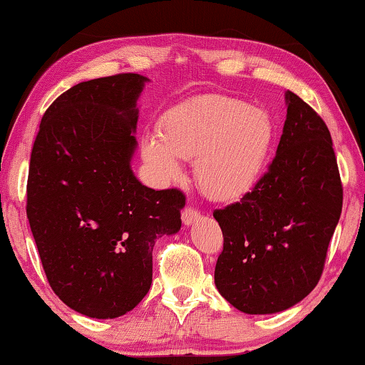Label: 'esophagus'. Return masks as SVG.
<instances>
[{
  "instance_id": "obj_1",
  "label": "esophagus",
  "mask_w": 365,
  "mask_h": 365,
  "mask_svg": "<svg viewBox=\"0 0 365 365\" xmlns=\"http://www.w3.org/2000/svg\"><path fill=\"white\" fill-rule=\"evenodd\" d=\"M200 217V211L197 208H193V206H187V208L183 210L182 213V220H183V225H193L195 221H197Z\"/></svg>"
}]
</instances>
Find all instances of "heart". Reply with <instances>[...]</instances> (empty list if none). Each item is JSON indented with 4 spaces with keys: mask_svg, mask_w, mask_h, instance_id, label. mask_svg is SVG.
Wrapping results in <instances>:
<instances>
[{
    "mask_svg": "<svg viewBox=\"0 0 365 365\" xmlns=\"http://www.w3.org/2000/svg\"><path fill=\"white\" fill-rule=\"evenodd\" d=\"M162 134L148 133L143 155L157 178L177 180L183 159H197V182L210 198L232 201L252 192L279 138L275 118L241 98L210 95L172 108Z\"/></svg>",
    "mask_w": 365,
    "mask_h": 365,
    "instance_id": "b5f03b06",
    "label": "heart"
}]
</instances>
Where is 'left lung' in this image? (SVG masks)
I'll return each instance as SVG.
<instances>
[{"instance_id": "8db88e82", "label": "left lung", "mask_w": 365, "mask_h": 365, "mask_svg": "<svg viewBox=\"0 0 365 365\" xmlns=\"http://www.w3.org/2000/svg\"><path fill=\"white\" fill-rule=\"evenodd\" d=\"M277 154L252 192L215 210L225 244L217 292L239 312L279 313L302 302L323 274L342 210L329 129L292 91Z\"/></svg>"}]
</instances>
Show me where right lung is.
I'll list each match as a JSON object with an SVG mask.
<instances>
[{
    "label": "right lung",
    "mask_w": 365,
    "mask_h": 365,
    "mask_svg": "<svg viewBox=\"0 0 365 365\" xmlns=\"http://www.w3.org/2000/svg\"><path fill=\"white\" fill-rule=\"evenodd\" d=\"M148 78L118 73L72 86L43 113L31 152L27 220L48 285L85 317H123L148 295L152 249L180 230L185 195L130 170Z\"/></svg>",
    "instance_id": "add662e5"
}]
</instances>
